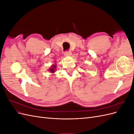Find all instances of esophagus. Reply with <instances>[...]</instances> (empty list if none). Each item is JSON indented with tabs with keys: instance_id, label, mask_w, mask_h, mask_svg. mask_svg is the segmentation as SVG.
<instances>
[{
	"instance_id": "esophagus-1",
	"label": "esophagus",
	"mask_w": 134,
	"mask_h": 134,
	"mask_svg": "<svg viewBox=\"0 0 134 134\" xmlns=\"http://www.w3.org/2000/svg\"><path fill=\"white\" fill-rule=\"evenodd\" d=\"M65 56H70L71 55V52L70 51H66L64 52Z\"/></svg>"
}]
</instances>
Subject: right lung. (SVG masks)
<instances>
[{"label": "right lung", "instance_id": "right-lung-1", "mask_svg": "<svg viewBox=\"0 0 134 134\" xmlns=\"http://www.w3.org/2000/svg\"><path fill=\"white\" fill-rule=\"evenodd\" d=\"M55 68H56V66L54 65H53V66H52L51 68H50V71H51L52 72H54V69H55Z\"/></svg>", "mask_w": 134, "mask_h": 134}]
</instances>
